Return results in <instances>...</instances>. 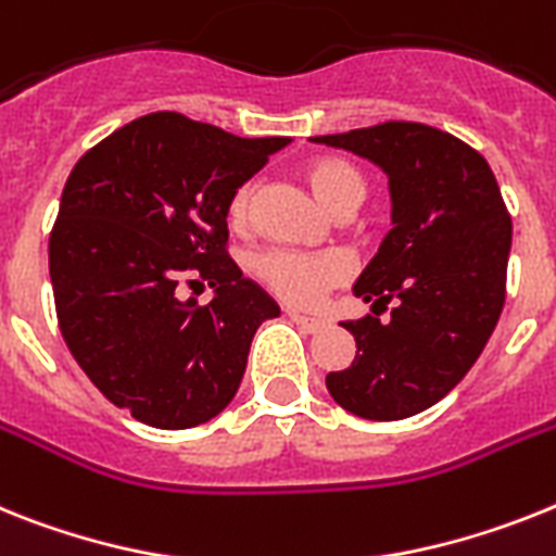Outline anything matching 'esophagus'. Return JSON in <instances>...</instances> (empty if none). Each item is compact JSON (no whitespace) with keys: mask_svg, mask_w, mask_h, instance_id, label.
<instances>
[{"mask_svg":"<svg viewBox=\"0 0 556 556\" xmlns=\"http://www.w3.org/2000/svg\"><path fill=\"white\" fill-rule=\"evenodd\" d=\"M288 319L296 321V325H302V328L311 330V333L319 328H325V319H319V316H305V314H300V311H288Z\"/></svg>","mask_w":556,"mask_h":556,"instance_id":"34e87169","label":"esophagus"}]
</instances>
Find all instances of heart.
I'll return each mask as SVG.
<instances>
[{
    "mask_svg": "<svg viewBox=\"0 0 556 556\" xmlns=\"http://www.w3.org/2000/svg\"><path fill=\"white\" fill-rule=\"evenodd\" d=\"M302 177L316 198L339 217L353 214L367 200L365 172L342 155H311L302 163ZM256 191H260V184L251 177L228 194L226 220L235 231H245L251 226ZM249 270L265 291L279 300L291 305H314L328 288L342 286L350 277V260L336 251L296 254V251L270 249L251 256Z\"/></svg>",
    "mask_w": 556,
    "mask_h": 556,
    "instance_id": "heart-1",
    "label": "heart"
}]
</instances>
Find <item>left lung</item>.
<instances>
[{"mask_svg":"<svg viewBox=\"0 0 556 556\" xmlns=\"http://www.w3.org/2000/svg\"><path fill=\"white\" fill-rule=\"evenodd\" d=\"M314 141L381 166L393 198V228L353 286L376 316L344 321L356 358L325 384L358 418H409L464 379L501 319L511 249L501 186L478 149L415 121ZM390 301L394 314L381 323Z\"/></svg>","mask_w":556,"mask_h":556,"instance_id":"left-lung-1","label":"left lung"}]
</instances>
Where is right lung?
Returning a JSON list of instances; mask_svg holds the SVG:
<instances>
[{
	"label": "right lung",
	"mask_w": 556,
	"mask_h": 556,
	"mask_svg": "<svg viewBox=\"0 0 556 556\" xmlns=\"http://www.w3.org/2000/svg\"><path fill=\"white\" fill-rule=\"evenodd\" d=\"M286 143L152 112L70 172L50 231L59 328L92 384L141 424L212 421L235 399L256 328L279 316L228 256L226 203ZM191 273L215 288L208 306L176 296Z\"/></svg>",
	"instance_id": "1"
}]
</instances>
